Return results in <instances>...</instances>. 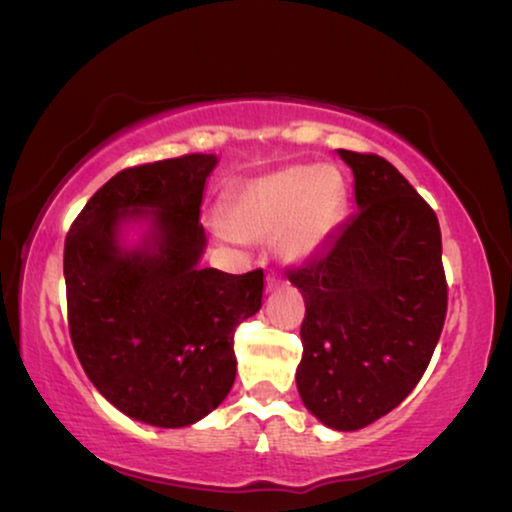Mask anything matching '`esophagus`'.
<instances>
[{"label": "esophagus", "instance_id": "34e87169", "mask_svg": "<svg viewBox=\"0 0 512 512\" xmlns=\"http://www.w3.org/2000/svg\"><path fill=\"white\" fill-rule=\"evenodd\" d=\"M265 287H268V291L277 289V287H280V277H277V275H268V280H265Z\"/></svg>", "mask_w": 512, "mask_h": 512}]
</instances>
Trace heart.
Segmentation results:
<instances>
[{"label": "heart", "mask_w": 512, "mask_h": 512, "mask_svg": "<svg viewBox=\"0 0 512 512\" xmlns=\"http://www.w3.org/2000/svg\"><path fill=\"white\" fill-rule=\"evenodd\" d=\"M345 209L341 171L320 164H294L251 178L225 202V225L214 228L228 240H277L287 263L308 261L338 228Z\"/></svg>", "instance_id": "1"}]
</instances>
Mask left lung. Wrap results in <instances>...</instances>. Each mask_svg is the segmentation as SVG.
Segmentation results:
<instances>
[{"mask_svg":"<svg viewBox=\"0 0 512 512\" xmlns=\"http://www.w3.org/2000/svg\"><path fill=\"white\" fill-rule=\"evenodd\" d=\"M355 176L353 214L322 254L289 272L303 294L296 388L327 428L360 430L421 381L447 315L435 211L388 159L338 150Z\"/></svg>","mask_w":512,"mask_h":512,"instance_id":"1","label":"left lung"}]
</instances>
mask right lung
I'll return each instance as SVG.
<instances>
[{"label": "right lung", "instance_id": "obj_1", "mask_svg": "<svg viewBox=\"0 0 512 512\" xmlns=\"http://www.w3.org/2000/svg\"><path fill=\"white\" fill-rule=\"evenodd\" d=\"M216 164L183 155L119 171L65 237L75 353L98 393L148 426H192L228 397L235 329L261 310L263 270L199 265V207ZM134 227L142 240L129 243Z\"/></svg>", "mask_w": 512, "mask_h": 512}]
</instances>
